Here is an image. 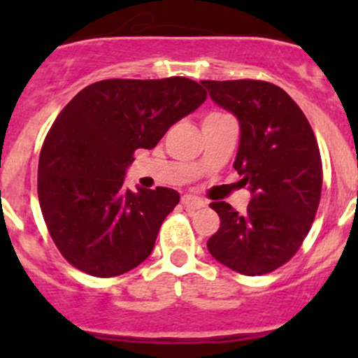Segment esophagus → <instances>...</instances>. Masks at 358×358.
Listing matches in <instances>:
<instances>
[{
  "label": "esophagus",
  "mask_w": 358,
  "mask_h": 358,
  "mask_svg": "<svg viewBox=\"0 0 358 358\" xmlns=\"http://www.w3.org/2000/svg\"><path fill=\"white\" fill-rule=\"evenodd\" d=\"M182 202L189 211H196V209H201L206 206V201H202L201 197L190 196V194H185V196L182 197Z\"/></svg>",
  "instance_id": "34e87169"
}]
</instances>
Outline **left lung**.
Returning a JSON list of instances; mask_svg holds the SVG:
<instances>
[{
  "instance_id": "obj_1",
  "label": "left lung",
  "mask_w": 358,
  "mask_h": 358,
  "mask_svg": "<svg viewBox=\"0 0 358 358\" xmlns=\"http://www.w3.org/2000/svg\"><path fill=\"white\" fill-rule=\"evenodd\" d=\"M216 106L239 121L234 168L251 201L241 215L229 202H211L220 229L208 251L230 270L263 275L289 262L315 218L322 161L308 119L279 86L266 81H202Z\"/></svg>"
}]
</instances>
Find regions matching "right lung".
I'll list each match as a JSON object with an SVG mask.
<instances>
[{"mask_svg":"<svg viewBox=\"0 0 358 358\" xmlns=\"http://www.w3.org/2000/svg\"><path fill=\"white\" fill-rule=\"evenodd\" d=\"M206 100L187 78L106 79L83 88L57 115L43 143L38 196L64 258L95 277H115L145 262L173 189H124L133 154L154 149L175 122Z\"/></svg>","mask_w":358,"mask_h":358,"instance_id":"obj_1","label":"right lung"}]
</instances>
